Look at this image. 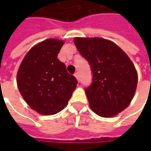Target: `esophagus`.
Returning <instances> with one entry per match:
<instances>
[{"instance_id":"esophagus-1","label":"esophagus","mask_w":151,"mask_h":151,"mask_svg":"<svg viewBox=\"0 0 151 151\" xmlns=\"http://www.w3.org/2000/svg\"><path fill=\"white\" fill-rule=\"evenodd\" d=\"M74 76H75V78L77 79H78V81H80V77H79V73L78 72L77 73H75V74H74Z\"/></svg>"}]
</instances>
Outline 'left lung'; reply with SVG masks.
I'll return each instance as SVG.
<instances>
[{
    "mask_svg": "<svg viewBox=\"0 0 151 151\" xmlns=\"http://www.w3.org/2000/svg\"><path fill=\"white\" fill-rule=\"evenodd\" d=\"M80 54L89 62L92 83L86 88L89 104L102 117H112L132 101L137 84L133 62L116 43L101 38H74Z\"/></svg>",
    "mask_w": 151,
    "mask_h": 151,
    "instance_id": "1",
    "label": "left lung"
}]
</instances>
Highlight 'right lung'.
<instances>
[{
  "instance_id": "1",
  "label": "right lung",
  "mask_w": 151,
  "mask_h": 151,
  "mask_svg": "<svg viewBox=\"0 0 151 151\" xmlns=\"http://www.w3.org/2000/svg\"><path fill=\"white\" fill-rule=\"evenodd\" d=\"M64 42L48 39L31 48L22 60L17 83L24 100L42 115L58 113L68 104L78 81L57 58Z\"/></svg>"
}]
</instances>
